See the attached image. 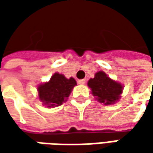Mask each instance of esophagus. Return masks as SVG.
Returning <instances> with one entry per match:
<instances>
[{
    "label": "esophagus",
    "instance_id": "obj_1",
    "mask_svg": "<svg viewBox=\"0 0 153 153\" xmlns=\"http://www.w3.org/2000/svg\"><path fill=\"white\" fill-rule=\"evenodd\" d=\"M77 82H78V83H79V84H85L86 80H85V79H81V80H78V81H77Z\"/></svg>",
    "mask_w": 153,
    "mask_h": 153
}]
</instances>
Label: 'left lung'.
<instances>
[{
  "instance_id": "8db88e82",
  "label": "left lung",
  "mask_w": 153,
  "mask_h": 153,
  "mask_svg": "<svg viewBox=\"0 0 153 153\" xmlns=\"http://www.w3.org/2000/svg\"><path fill=\"white\" fill-rule=\"evenodd\" d=\"M88 86L98 101L105 105H113L118 101L123 89L121 83L111 79L104 71L95 74L94 78L89 79Z\"/></svg>"
}]
</instances>
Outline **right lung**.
I'll use <instances>...</instances> for the list:
<instances>
[{
	"instance_id": "add662e5",
	"label": "right lung",
	"mask_w": 153,
	"mask_h": 153,
	"mask_svg": "<svg viewBox=\"0 0 153 153\" xmlns=\"http://www.w3.org/2000/svg\"><path fill=\"white\" fill-rule=\"evenodd\" d=\"M76 85V82L73 77L67 79L62 74L54 73L49 82L39 85V99L48 108L59 106L66 101Z\"/></svg>"
}]
</instances>
